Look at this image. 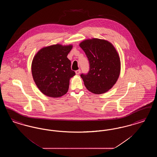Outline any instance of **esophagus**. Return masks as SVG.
I'll list each match as a JSON object with an SVG mask.
<instances>
[{
    "instance_id": "obj_1",
    "label": "esophagus",
    "mask_w": 157,
    "mask_h": 157,
    "mask_svg": "<svg viewBox=\"0 0 157 157\" xmlns=\"http://www.w3.org/2000/svg\"><path fill=\"white\" fill-rule=\"evenodd\" d=\"M75 73H76V75H79V74L81 73V70H80V69H78V70L76 71H75Z\"/></svg>"
}]
</instances>
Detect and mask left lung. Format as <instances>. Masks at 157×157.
<instances>
[{"mask_svg":"<svg viewBox=\"0 0 157 157\" xmlns=\"http://www.w3.org/2000/svg\"><path fill=\"white\" fill-rule=\"evenodd\" d=\"M79 46L90 63L87 74L81 75L86 89L102 94L111 89L120 74L121 62L116 49L109 42L97 38L86 39Z\"/></svg>","mask_w":157,"mask_h":157,"instance_id":"1","label":"left lung"}]
</instances>
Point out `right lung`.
<instances>
[{
	"label": "right lung",
	"instance_id": "right-lung-1",
	"mask_svg": "<svg viewBox=\"0 0 157 157\" xmlns=\"http://www.w3.org/2000/svg\"><path fill=\"white\" fill-rule=\"evenodd\" d=\"M72 45L60 44L44 47L34 56L32 74L37 88L44 95L59 98L66 94L69 80L75 75L67 58Z\"/></svg>",
	"mask_w": 157,
	"mask_h": 157
}]
</instances>
